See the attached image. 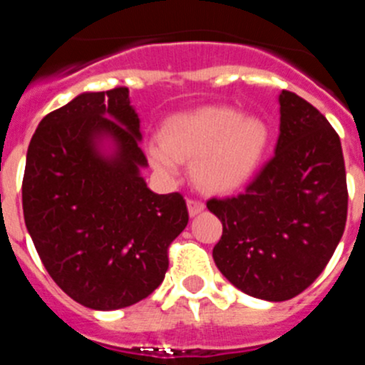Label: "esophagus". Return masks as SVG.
Instances as JSON below:
<instances>
[{
    "label": "esophagus",
    "mask_w": 365,
    "mask_h": 365,
    "mask_svg": "<svg viewBox=\"0 0 365 365\" xmlns=\"http://www.w3.org/2000/svg\"><path fill=\"white\" fill-rule=\"evenodd\" d=\"M202 210H205V202L197 201V199H188V214L192 215V217L201 214Z\"/></svg>",
    "instance_id": "esophagus-1"
}]
</instances>
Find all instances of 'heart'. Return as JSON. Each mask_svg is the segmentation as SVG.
Instances as JSON below:
<instances>
[{"label": "heart", "mask_w": 365, "mask_h": 365, "mask_svg": "<svg viewBox=\"0 0 365 365\" xmlns=\"http://www.w3.org/2000/svg\"><path fill=\"white\" fill-rule=\"evenodd\" d=\"M160 144L150 146V160L163 175L177 173L180 159H193V179L210 192H230L252 175L269 140L257 117H241L225 106H202L164 122Z\"/></svg>", "instance_id": "b5f03b06"}]
</instances>
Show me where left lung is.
<instances>
[{"label": "left lung", "instance_id": "left-lung-1", "mask_svg": "<svg viewBox=\"0 0 365 365\" xmlns=\"http://www.w3.org/2000/svg\"><path fill=\"white\" fill-rule=\"evenodd\" d=\"M274 157L243 193L210 199L222 222L215 265L245 294L285 302L322 274L346 228L340 137L307 100L282 91Z\"/></svg>", "mask_w": 365, "mask_h": 365}]
</instances>
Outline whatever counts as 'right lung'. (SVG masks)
Listing matches in <instances>:
<instances>
[{
    "mask_svg": "<svg viewBox=\"0 0 365 365\" xmlns=\"http://www.w3.org/2000/svg\"><path fill=\"white\" fill-rule=\"evenodd\" d=\"M140 143L130 89L117 87L74 96L41 118L29 144L25 227L56 285L95 311L150 296L188 225L180 193L148 188Z\"/></svg>",
    "mask_w": 365,
    "mask_h": 365,
    "instance_id": "obj_1",
    "label": "right lung"
}]
</instances>
